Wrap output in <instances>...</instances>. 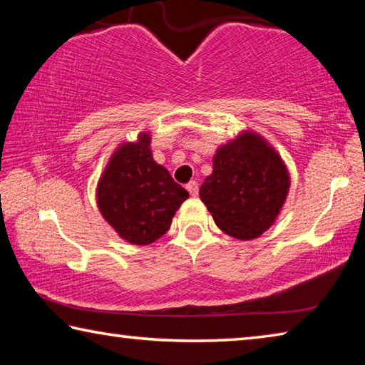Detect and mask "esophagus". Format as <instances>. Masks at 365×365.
Returning a JSON list of instances; mask_svg holds the SVG:
<instances>
[{
  "label": "esophagus",
  "instance_id": "34e87169",
  "mask_svg": "<svg viewBox=\"0 0 365 365\" xmlns=\"http://www.w3.org/2000/svg\"><path fill=\"white\" fill-rule=\"evenodd\" d=\"M187 190L190 191L191 196H196L197 195V182L196 180H191L187 183Z\"/></svg>",
  "mask_w": 365,
  "mask_h": 365
}]
</instances>
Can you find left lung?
Segmentation results:
<instances>
[{"instance_id":"obj_1","label":"left lung","mask_w":365,"mask_h":365,"mask_svg":"<svg viewBox=\"0 0 365 365\" xmlns=\"http://www.w3.org/2000/svg\"><path fill=\"white\" fill-rule=\"evenodd\" d=\"M200 197L222 232L255 240L280 214L289 190L285 163L261 135L243 132L222 145Z\"/></svg>"}]
</instances>
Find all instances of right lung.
<instances>
[{
  "instance_id": "right-lung-1",
  "label": "right lung",
  "mask_w": 365,
  "mask_h": 365,
  "mask_svg": "<svg viewBox=\"0 0 365 365\" xmlns=\"http://www.w3.org/2000/svg\"><path fill=\"white\" fill-rule=\"evenodd\" d=\"M150 133L122 143L98 182L96 202L108 224L132 245H150L169 230L188 191L158 164Z\"/></svg>"
}]
</instances>
